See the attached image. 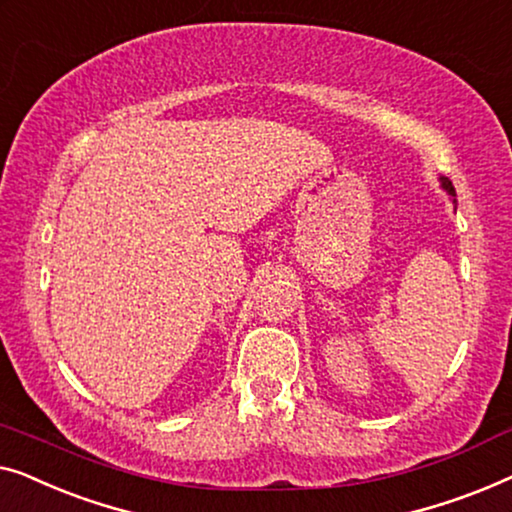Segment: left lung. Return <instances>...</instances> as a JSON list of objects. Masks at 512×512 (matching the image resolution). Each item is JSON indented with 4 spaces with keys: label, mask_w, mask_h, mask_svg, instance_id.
Here are the masks:
<instances>
[{
    "label": "left lung",
    "mask_w": 512,
    "mask_h": 512,
    "mask_svg": "<svg viewBox=\"0 0 512 512\" xmlns=\"http://www.w3.org/2000/svg\"><path fill=\"white\" fill-rule=\"evenodd\" d=\"M441 185H443V190H448V194H452V197H455V187H452V183L448 181V178H441Z\"/></svg>",
    "instance_id": "1"
}]
</instances>
